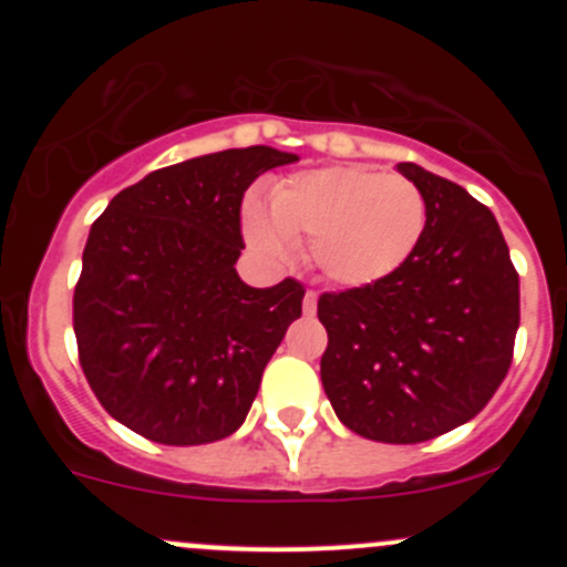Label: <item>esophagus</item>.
<instances>
[{"label":"esophagus","instance_id":"1","mask_svg":"<svg viewBox=\"0 0 567 567\" xmlns=\"http://www.w3.org/2000/svg\"><path fill=\"white\" fill-rule=\"evenodd\" d=\"M316 310H318V293H316V290H307V293H305V312H307V316H316Z\"/></svg>","mask_w":567,"mask_h":567}]
</instances>
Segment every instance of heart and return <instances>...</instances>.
<instances>
[{
    "instance_id": "1",
    "label": "heart",
    "mask_w": 567,
    "mask_h": 567,
    "mask_svg": "<svg viewBox=\"0 0 567 567\" xmlns=\"http://www.w3.org/2000/svg\"><path fill=\"white\" fill-rule=\"evenodd\" d=\"M425 197L409 177L370 167L299 173L268 192V208L247 199L244 236L260 255L285 257L310 244L320 277L340 288H368L392 277L425 233Z\"/></svg>"
}]
</instances>
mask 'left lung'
<instances>
[{"instance_id": "left-lung-1", "label": "left lung", "mask_w": 567, "mask_h": 567, "mask_svg": "<svg viewBox=\"0 0 567 567\" xmlns=\"http://www.w3.org/2000/svg\"><path fill=\"white\" fill-rule=\"evenodd\" d=\"M398 173L425 197V233L392 277L320 296V381L353 433L416 444L477 416L505 381L518 274L494 214L466 188L409 162Z\"/></svg>"}]
</instances>
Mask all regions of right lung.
Masks as SVG:
<instances>
[{
  "label": "right lung",
  "mask_w": 567,
  "mask_h": 567,
  "mask_svg": "<svg viewBox=\"0 0 567 567\" xmlns=\"http://www.w3.org/2000/svg\"><path fill=\"white\" fill-rule=\"evenodd\" d=\"M296 158L266 145L188 158L123 188L90 227L73 293L79 362L101 405L140 436L192 447L247 420L305 288L238 277L241 199Z\"/></svg>",
  "instance_id": "1"
}]
</instances>
